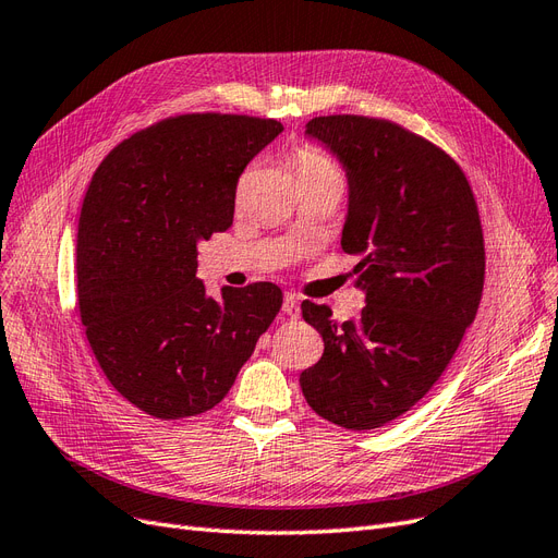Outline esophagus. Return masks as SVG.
I'll use <instances>...</instances> for the list:
<instances>
[{
    "label": "esophagus",
    "mask_w": 558,
    "mask_h": 558,
    "mask_svg": "<svg viewBox=\"0 0 558 558\" xmlns=\"http://www.w3.org/2000/svg\"><path fill=\"white\" fill-rule=\"evenodd\" d=\"M281 310H283V314H289L291 318H298V316H300V300H298V295L286 293V295H283Z\"/></svg>",
    "instance_id": "obj_1"
}]
</instances>
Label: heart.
I'll list each match as a JSON object with an SVG mask.
<instances>
[{"label":"heart","mask_w":558,"mask_h":558,"mask_svg":"<svg viewBox=\"0 0 558 558\" xmlns=\"http://www.w3.org/2000/svg\"><path fill=\"white\" fill-rule=\"evenodd\" d=\"M293 165H295V172H298L300 181L330 179V181L342 183L340 167H337L328 156L318 154V150H314V148H300L293 158Z\"/></svg>","instance_id":"heart-1"}]
</instances>
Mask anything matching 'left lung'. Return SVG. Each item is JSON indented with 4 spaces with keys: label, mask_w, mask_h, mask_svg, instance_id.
Returning a JSON list of instances; mask_svg holds the SVG:
<instances>
[{
    "label": "left lung",
    "mask_w": 558,
    "mask_h": 558,
    "mask_svg": "<svg viewBox=\"0 0 558 558\" xmlns=\"http://www.w3.org/2000/svg\"><path fill=\"white\" fill-rule=\"evenodd\" d=\"M305 134L349 185L342 248L359 256L361 316L302 302L324 356L300 375L310 408L349 430L398 418L440 379L477 314L484 238L475 195L442 148L391 121L318 116Z\"/></svg>",
    "instance_id": "left-lung-1"
}]
</instances>
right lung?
Instances as JSON below:
<instances>
[{
	"label": "right lung",
	"instance_id": "obj_1",
	"mask_svg": "<svg viewBox=\"0 0 558 558\" xmlns=\"http://www.w3.org/2000/svg\"><path fill=\"white\" fill-rule=\"evenodd\" d=\"M189 113L132 134L97 167L78 218V310L111 386L156 418L221 402L281 310L269 281L207 295L197 244L226 232L244 167L281 132Z\"/></svg>",
	"mask_w": 558,
	"mask_h": 558
}]
</instances>
